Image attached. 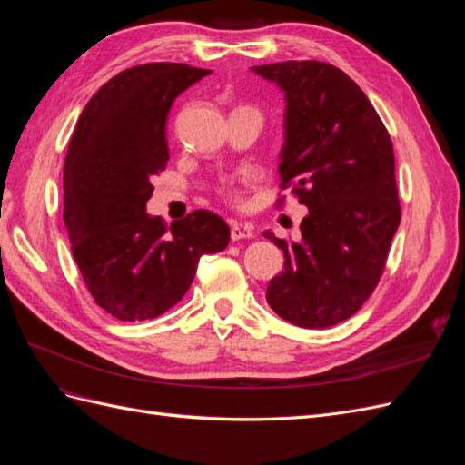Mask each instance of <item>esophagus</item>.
Masks as SVG:
<instances>
[{
	"instance_id": "1",
	"label": "esophagus",
	"mask_w": 465,
	"mask_h": 465,
	"mask_svg": "<svg viewBox=\"0 0 465 465\" xmlns=\"http://www.w3.org/2000/svg\"><path fill=\"white\" fill-rule=\"evenodd\" d=\"M254 236V227L250 223H232L231 224V238L232 241H244V238Z\"/></svg>"
}]
</instances>
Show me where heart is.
<instances>
[{
  "instance_id": "obj_1",
  "label": "heart",
  "mask_w": 465,
  "mask_h": 465,
  "mask_svg": "<svg viewBox=\"0 0 465 465\" xmlns=\"http://www.w3.org/2000/svg\"><path fill=\"white\" fill-rule=\"evenodd\" d=\"M246 182V180H244ZM223 195L227 200H231V202H234V203H242V190H241V186H232V184H229V186H224L223 190Z\"/></svg>"
}]
</instances>
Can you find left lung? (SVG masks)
Returning <instances> with one entry per match:
<instances>
[{
  "label": "left lung",
  "instance_id": "8db88e82",
  "mask_svg": "<svg viewBox=\"0 0 465 465\" xmlns=\"http://www.w3.org/2000/svg\"><path fill=\"white\" fill-rule=\"evenodd\" d=\"M252 69L285 91L281 190L308 207L299 242L263 232L285 254V272L270 281L265 299L294 326L330 328L367 302L400 227L391 139L340 67L292 60Z\"/></svg>",
  "mask_w": 465,
  "mask_h": 465
}]
</instances>
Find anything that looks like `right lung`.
Returning <instances> with one entry per match:
<instances>
[{
    "instance_id": "obj_1",
    "label": "right lung",
    "mask_w": 465,
    "mask_h": 465,
    "mask_svg": "<svg viewBox=\"0 0 465 465\" xmlns=\"http://www.w3.org/2000/svg\"><path fill=\"white\" fill-rule=\"evenodd\" d=\"M188 64L124 69L83 108L64 163V221L94 302L122 322L151 320L182 301L203 254L231 229L198 209L166 227L149 217L151 180L168 161L164 124L174 98L209 75Z\"/></svg>"
}]
</instances>
